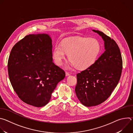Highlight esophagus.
<instances>
[{"mask_svg":"<svg viewBox=\"0 0 133 133\" xmlns=\"http://www.w3.org/2000/svg\"><path fill=\"white\" fill-rule=\"evenodd\" d=\"M69 75H70V74L68 72L66 71V76H68Z\"/></svg>","mask_w":133,"mask_h":133,"instance_id":"34e87169","label":"esophagus"}]
</instances>
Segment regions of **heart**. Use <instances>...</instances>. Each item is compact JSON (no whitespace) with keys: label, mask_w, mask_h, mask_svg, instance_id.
I'll use <instances>...</instances> for the list:
<instances>
[{"label":"heart","mask_w":133,"mask_h":133,"mask_svg":"<svg viewBox=\"0 0 133 133\" xmlns=\"http://www.w3.org/2000/svg\"><path fill=\"white\" fill-rule=\"evenodd\" d=\"M101 51L99 42L93 38L81 37L63 41L57 44L52 51V58L57 65H62L66 54L70 65L78 69H85L96 61Z\"/></svg>","instance_id":"b5f03b06"}]
</instances>
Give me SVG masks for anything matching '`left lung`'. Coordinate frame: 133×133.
<instances>
[{"label":"left lung","instance_id":"8db88e82","mask_svg":"<svg viewBox=\"0 0 133 133\" xmlns=\"http://www.w3.org/2000/svg\"><path fill=\"white\" fill-rule=\"evenodd\" d=\"M92 31L102 36L105 50L94 64L77 74L76 94L87 107L99 105L110 96L119 82L123 68L121 53L115 41L102 31Z\"/></svg>","mask_w":133,"mask_h":133}]
</instances>
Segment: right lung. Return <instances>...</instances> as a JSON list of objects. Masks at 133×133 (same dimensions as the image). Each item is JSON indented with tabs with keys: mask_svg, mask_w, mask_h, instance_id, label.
<instances>
[{
	"mask_svg": "<svg viewBox=\"0 0 133 133\" xmlns=\"http://www.w3.org/2000/svg\"><path fill=\"white\" fill-rule=\"evenodd\" d=\"M52 41L47 34H30L12 47L8 61L9 78L22 101L35 107L46 105L57 84L65 77L52 62Z\"/></svg>",
	"mask_w": 133,
	"mask_h": 133,
	"instance_id": "right-lung-1",
	"label": "right lung"
}]
</instances>
